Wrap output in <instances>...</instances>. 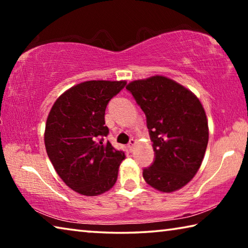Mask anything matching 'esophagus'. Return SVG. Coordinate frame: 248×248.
Wrapping results in <instances>:
<instances>
[{"mask_svg": "<svg viewBox=\"0 0 248 248\" xmlns=\"http://www.w3.org/2000/svg\"><path fill=\"white\" fill-rule=\"evenodd\" d=\"M136 143H137V141L134 140V139H131V140L129 141L128 148H129V150H130V151H132V150H133V148H134V145H136Z\"/></svg>", "mask_w": 248, "mask_h": 248, "instance_id": "esophagus-1", "label": "esophagus"}]
</instances>
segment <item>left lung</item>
<instances>
[{
  "instance_id": "obj_1",
  "label": "left lung",
  "mask_w": 248,
  "mask_h": 248,
  "mask_svg": "<svg viewBox=\"0 0 248 248\" xmlns=\"http://www.w3.org/2000/svg\"><path fill=\"white\" fill-rule=\"evenodd\" d=\"M146 117L154 159L143 170L150 186L171 192L188 184L202 163L208 121L199 99L165 77L129 83L127 87Z\"/></svg>"
}]
</instances>
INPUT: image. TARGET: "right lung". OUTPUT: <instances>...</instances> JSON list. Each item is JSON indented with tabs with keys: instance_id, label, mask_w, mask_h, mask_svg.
<instances>
[{
	"instance_id": "right-lung-1",
	"label": "right lung",
	"mask_w": 248,
	"mask_h": 248,
	"mask_svg": "<svg viewBox=\"0 0 248 248\" xmlns=\"http://www.w3.org/2000/svg\"><path fill=\"white\" fill-rule=\"evenodd\" d=\"M124 81H87L71 87L49 112L45 145L49 159L71 189L97 196L114 186L124 151L105 141V110Z\"/></svg>"
}]
</instances>
